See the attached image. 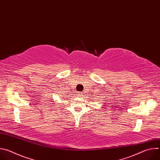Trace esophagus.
<instances>
[{"label": "esophagus", "mask_w": 160, "mask_h": 160, "mask_svg": "<svg viewBox=\"0 0 160 160\" xmlns=\"http://www.w3.org/2000/svg\"><path fill=\"white\" fill-rule=\"evenodd\" d=\"M82 93H80V92L78 94H79V96H81V95H82Z\"/></svg>", "instance_id": "1"}]
</instances>
